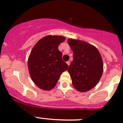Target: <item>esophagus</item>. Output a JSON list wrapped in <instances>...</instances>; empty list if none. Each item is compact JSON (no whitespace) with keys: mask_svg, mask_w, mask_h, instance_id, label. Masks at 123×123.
I'll list each match as a JSON object with an SVG mask.
<instances>
[{"mask_svg":"<svg viewBox=\"0 0 123 123\" xmlns=\"http://www.w3.org/2000/svg\"><path fill=\"white\" fill-rule=\"evenodd\" d=\"M67 65L69 66V65H70V61H67Z\"/></svg>","mask_w":123,"mask_h":123,"instance_id":"obj_1","label":"esophagus"}]
</instances>
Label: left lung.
Returning <instances> with one entry per match:
<instances>
[{
	"label": "left lung",
	"instance_id": "1",
	"mask_svg": "<svg viewBox=\"0 0 123 123\" xmlns=\"http://www.w3.org/2000/svg\"><path fill=\"white\" fill-rule=\"evenodd\" d=\"M68 43L73 51V61L68 71L73 86L81 92L93 88L102 75V59L94 46L83 41L68 38Z\"/></svg>",
	"mask_w": 123,
	"mask_h": 123
}]
</instances>
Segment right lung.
I'll list each match as a JSON object with an SVG mask.
<instances>
[{"instance_id": "1", "label": "right lung", "mask_w": 123, "mask_h": 123, "mask_svg": "<svg viewBox=\"0 0 123 123\" xmlns=\"http://www.w3.org/2000/svg\"><path fill=\"white\" fill-rule=\"evenodd\" d=\"M65 38L61 36H47L37 42L28 59L30 75L40 89L50 90L56 85L61 75L68 68L62 61V53L58 46Z\"/></svg>"}]
</instances>
